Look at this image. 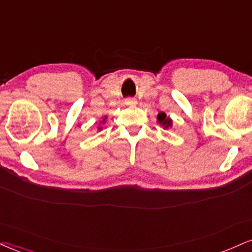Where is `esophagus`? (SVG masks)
I'll return each instance as SVG.
<instances>
[{
	"label": "esophagus",
	"mask_w": 252,
	"mask_h": 252,
	"mask_svg": "<svg viewBox=\"0 0 252 252\" xmlns=\"http://www.w3.org/2000/svg\"><path fill=\"white\" fill-rule=\"evenodd\" d=\"M124 103H126V105H135L137 101H136L135 98H132V97H128V98L124 99Z\"/></svg>",
	"instance_id": "esophagus-1"
}]
</instances>
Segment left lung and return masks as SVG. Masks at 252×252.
I'll use <instances>...</instances> for the list:
<instances>
[{"label": "left lung", "mask_w": 252, "mask_h": 252, "mask_svg": "<svg viewBox=\"0 0 252 252\" xmlns=\"http://www.w3.org/2000/svg\"><path fill=\"white\" fill-rule=\"evenodd\" d=\"M157 120H158V123L162 124L164 128H169V126H171V120L166 117V115L164 113H159L157 115Z\"/></svg>", "instance_id": "8db88e82"}]
</instances>
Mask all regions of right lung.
<instances>
[{
    "mask_svg": "<svg viewBox=\"0 0 252 252\" xmlns=\"http://www.w3.org/2000/svg\"><path fill=\"white\" fill-rule=\"evenodd\" d=\"M104 121H105V120H103V122H104ZM99 129H101V128H99Z\"/></svg>",
    "mask_w": 252,
    "mask_h": 252,
    "instance_id": "obj_1",
    "label": "right lung"
}]
</instances>
